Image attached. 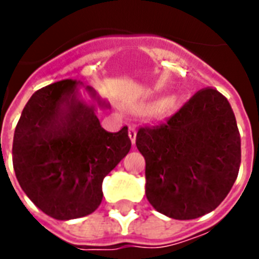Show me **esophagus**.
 I'll return each mask as SVG.
<instances>
[{"mask_svg": "<svg viewBox=\"0 0 259 259\" xmlns=\"http://www.w3.org/2000/svg\"><path fill=\"white\" fill-rule=\"evenodd\" d=\"M136 137H137V130H136V127L134 126H130L129 127V138L130 141H132V144L134 145V142H136Z\"/></svg>", "mask_w": 259, "mask_h": 259, "instance_id": "1", "label": "esophagus"}]
</instances>
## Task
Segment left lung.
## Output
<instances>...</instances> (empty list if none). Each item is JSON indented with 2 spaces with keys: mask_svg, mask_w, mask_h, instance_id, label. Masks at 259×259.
Masks as SVG:
<instances>
[{
  "mask_svg": "<svg viewBox=\"0 0 259 259\" xmlns=\"http://www.w3.org/2000/svg\"><path fill=\"white\" fill-rule=\"evenodd\" d=\"M145 158V193L166 217L188 221L225 200L241 165V136L229 101L215 89L197 91L160 125L136 138Z\"/></svg>",
  "mask_w": 259,
  "mask_h": 259,
  "instance_id": "left-lung-1",
  "label": "left lung"
}]
</instances>
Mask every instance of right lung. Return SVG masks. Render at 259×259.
Masks as SVG:
<instances>
[{
	"label": "right lung",
	"mask_w": 259,
	"mask_h": 259,
	"mask_svg": "<svg viewBox=\"0 0 259 259\" xmlns=\"http://www.w3.org/2000/svg\"><path fill=\"white\" fill-rule=\"evenodd\" d=\"M82 82L64 79L42 87L22 110L13 138L18 184L42 212L58 221L90 215L103 197L102 183L132 148L127 127L106 132L98 109L110 103Z\"/></svg>",
	"instance_id": "add662e5"
}]
</instances>
